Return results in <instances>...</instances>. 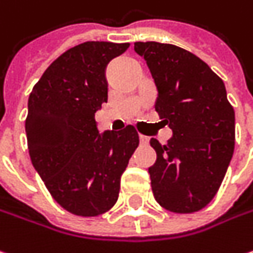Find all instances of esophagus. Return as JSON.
<instances>
[{
    "instance_id": "34e87169",
    "label": "esophagus",
    "mask_w": 253,
    "mask_h": 253,
    "mask_svg": "<svg viewBox=\"0 0 253 253\" xmlns=\"http://www.w3.org/2000/svg\"><path fill=\"white\" fill-rule=\"evenodd\" d=\"M140 143H141V144H147L148 143L147 136H143V134H140Z\"/></svg>"
}]
</instances>
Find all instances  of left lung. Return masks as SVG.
<instances>
[{
    "label": "left lung",
    "mask_w": 253,
    "mask_h": 253,
    "mask_svg": "<svg viewBox=\"0 0 253 253\" xmlns=\"http://www.w3.org/2000/svg\"><path fill=\"white\" fill-rule=\"evenodd\" d=\"M157 86L156 112L172 130L167 144L151 138L157 153L148 169L156 201L177 214L211 203L235 147V112L225 84L198 56L171 43L136 42Z\"/></svg>",
    "instance_id": "8db88e82"
}]
</instances>
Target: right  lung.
Returning <instances> with one entry per match:
<instances>
[{"label": "right lung", "instance_id": "obj_1", "mask_svg": "<svg viewBox=\"0 0 253 253\" xmlns=\"http://www.w3.org/2000/svg\"><path fill=\"white\" fill-rule=\"evenodd\" d=\"M128 46L76 45L50 63L29 94V157L53 200L71 214L97 216L115 205L122 174L138 146L133 126L99 134L94 120L107 102L106 66Z\"/></svg>", "mask_w": 253, "mask_h": 253}]
</instances>
